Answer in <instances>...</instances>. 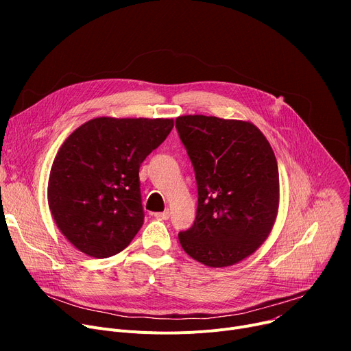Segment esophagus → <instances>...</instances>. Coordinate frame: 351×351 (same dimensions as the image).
<instances>
[{
    "mask_svg": "<svg viewBox=\"0 0 351 351\" xmlns=\"http://www.w3.org/2000/svg\"><path fill=\"white\" fill-rule=\"evenodd\" d=\"M156 219H160V220H166V219H169V216H171V212L169 210H165V212H158V213H155L154 215Z\"/></svg>",
    "mask_w": 351,
    "mask_h": 351,
    "instance_id": "esophagus-1",
    "label": "esophagus"
}]
</instances>
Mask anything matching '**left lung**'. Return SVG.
Returning <instances> with one entry per match:
<instances>
[{"label": "left lung", "mask_w": 351, "mask_h": 351, "mask_svg": "<svg viewBox=\"0 0 351 351\" xmlns=\"http://www.w3.org/2000/svg\"><path fill=\"white\" fill-rule=\"evenodd\" d=\"M197 183L193 226L179 233L192 259L228 267L246 259L270 234L279 210L278 160L249 121L205 115L176 118Z\"/></svg>", "instance_id": "8db88e82"}]
</instances>
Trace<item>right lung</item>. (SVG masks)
<instances>
[{"label": "right lung", "mask_w": 351, "mask_h": 351, "mask_svg": "<svg viewBox=\"0 0 351 351\" xmlns=\"http://www.w3.org/2000/svg\"><path fill=\"white\" fill-rule=\"evenodd\" d=\"M173 119H90L53 159L48 206L55 225L80 252L104 259L122 252L143 225L139 168L166 139Z\"/></svg>", "instance_id": "1"}]
</instances>
